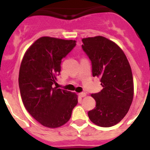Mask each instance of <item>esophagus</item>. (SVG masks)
Instances as JSON below:
<instances>
[{
  "mask_svg": "<svg viewBox=\"0 0 150 150\" xmlns=\"http://www.w3.org/2000/svg\"><path fill=\"white\" fill-rule=\"evenodd\" d=\"M86 95V94L85 93V92H80V93L79 94V96L80 97V98H83V97H85Z\"/></svg>",
  "mask_w": 150,
  "mask_h": 150,
  "instance_id": "obj_1",
  "label": "esophagus"
}]
</instances>
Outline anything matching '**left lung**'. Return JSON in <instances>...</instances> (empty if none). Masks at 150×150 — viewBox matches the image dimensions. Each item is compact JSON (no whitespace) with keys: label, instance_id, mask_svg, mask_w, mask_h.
<instances>
[{"label":"left lung","instance_id":"1","mask_svg":"<svg viewBox=\"0 0 150 150\" xmlns=\"http://www.w3.org/2000/svg\"><path fill=\"white\" fill-rule=\"evenodd\" d=\"M82 42V49L91 62L92 76L100 78L103 87L91 94L96 107L88 111V116L98 126H113L127 114L133 100L131 66L122 50L104 37L84 38Z\"/></svg>","mask_w":150,"mask_h":150}]
</instances>
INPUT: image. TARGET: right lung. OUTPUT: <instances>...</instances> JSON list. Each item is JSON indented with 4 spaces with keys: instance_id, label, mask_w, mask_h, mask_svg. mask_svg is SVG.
I'll use <instances>...</instances> for the list:
<instances>
[{
    "instance_id": "obj_1",
    "label": "right lung",
    "mask_w": 150,
    "mask_h": 150,
    "mask_svg": "<svg viewBox=\"0 0 150 150\" xmlns=\"http://www.w3.org/2000/svg\"><path fill=\"white\" fill-rule=\"evenodd\" d=\"M76 42L43 37L24 55L18 75L21 97L28 112L43 126L54 128L65 124L78 103L75 93L53 87L62 59Z\"/></svg>"
}]
</instances>
